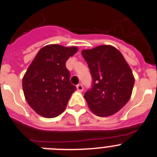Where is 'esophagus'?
Instances as JSON below:
<instances>
[{
	"label": "esophagus",
	"instance_id": "esophagus-1",
	"mask_svg": "<svg viewBox=\"0 0 157 157\" xmlns=\"http://www.w3.org/2000/svg\"><path fill=\"white\" fill-rule=\"evenodd\" d=\"M77 90L79 91V92H82V91L83 90V86L82 84H78V85L77 86Z\"/></svg>",
	"mask_w": 157,
	"mask_h": 157
}]
</instances>
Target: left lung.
Listing matches in <instances>:
<instances>
[{
	"label": "left lung",
	"instance_id": "left-lung-1",
	"mask_svg": "<svg viewBox=\"0 0 157 157\" xmlns=\"http://www.w3.org/2000/svg\"><path fill=\"white\" fill-rule=\"evenodd\" d=\"M82 55L93 78V86L84 98L91 112L101 117L114 115L130 100L134 77L121 52L114 46L99 45Z\"/></svg>",
	"mask_w": 157,
	"mask_h": 157
}]
</instances>
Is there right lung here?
I'll return each mask as SVG.
<instances>
[{"label": "right lung", "mask_w": 157, "mask_h": 157, "mask_svg": "<svg viewBox=\"0 0 157 157\" xmlns=\"http://www.w3.org/2000/svg\"><path fill=\"white\" fill-rule=\"evenodd\" d=\"M78 48L48 45L41 48L23 78L26 101L37 114L54 118L66 109L76 87L70 82L65 63Z\"/></svg>", "instance_id": "right-lung-1"}]
</instances>
